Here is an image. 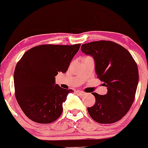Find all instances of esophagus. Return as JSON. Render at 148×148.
<instances>
[{"mask_svg":"<svg viewBox=\"0 0 148 148\" xmlns=\"http://www.w3.org/2000/svg\"><path fill=\"white\" fill-rule=\"evenodd\" d=\"M77 93L79 94V95H80V96H82V97H85L86 95V93L85 92L82 91V90H78Z\"/></svg>","mask_w":148,"mask_h":148,"instance_id":"obj_1","label":"esophagus"}]
</instances>
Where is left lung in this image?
<instances>
[{
    "label": "left lung",
    "mask_w": 148,
    "mask_h": 148,
    "mask_svg": "<svg viewBox=\"0 0 148 148\" xmlns=\"http://www.w3.org/2000/svg\"><path fill=\"white\" fill-rule=\"evenodd\" d=\"M81 50L95 62L98 78L108 88V93L92 92L95 105L88 108L91 118L100 124H112L129 112L138 84V69L126 48L110 40L83 44Z\"/></svg>",
    "instance_id": "left-lung-1"
}]
</instances>
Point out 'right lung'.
I'll list each match as a JSON object with an SVG mask.
<instances>
[{
	"mask_svg": "<svg viewBox=\"0 0 148 148\" xmlns=\"http://www.w3.org/2000/svg\"><path fill=\"white\" fill-rule=\"evenodd\" d=\"M81 44L41 45L27 50L14 72L15 97L23 112L40 124L55 121L71 89L56 84L59 72L65 73Z\"/></svg>",
	"mask_w": 148,
	"mask_h": 148,
	"instance_id": "add662e5",
	"label": "right lung"
}]
</instances>
